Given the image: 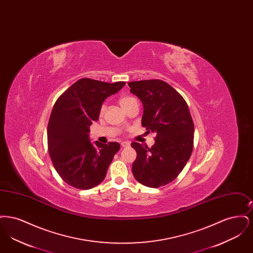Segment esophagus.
Returning <instances> with one entry per match:
<instances>
[{
  "mask_svg": "<svg viewBox=\"0 0 253 253\" xmlns=\"http://www.w3.org/2000/svg\"><path fill=\"white\" fill-rule=\"evenodd\" d=\"M121 146H122L123 148L129 147V146H130V142H128V141H123V142H121Z\"/></svg>",
  "mask_w": 253,
  "mask_h": 253,
  "instance_id": "1",
  "label": "esophagus"
}]
</instances>
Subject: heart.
<instances>
[{
  "mask_svg": "<svg viewBox=\"0 0 253 253\" xmlns=\"http://www.w3.org/2000/svg\"><path fill=\"white\" fill-rule=\"evenodd\" d=\"M134 101H136L135 98L129 96H122L119 99V102H120L121 107L124 109L125 111L129 108ZM104 111H105V105H102L101 108H100V115H102L104 113Z\"/></svg>",
  "mask_w": 253,
  "mask_h": 253,
  "instance_id": "1",
  "label": "heart"
}]
</instances>
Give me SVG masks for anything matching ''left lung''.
<instances>
[{
    "label": "left lung",
    "mask_w": 253,
    "mask_h": 253,
    "mask_svg": "<svg viewBox=\"0 0 253 253\" xmlns=\"http://www.w3.org/2000/svg\"><path fill=\"white\" fill-rule=\"evenodd\" d=\"M128 85L142 102V126L147 132L157 133L152 148L132 142L136 151L132 174L147 187L165 186L178 176L193 152L194 126L189 107L180 94L163 81H139Z\"/></svg>",
    "instance_id": "1"
}]
</instances>
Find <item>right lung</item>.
<instances>
[{"mask_svg": "<svg viewBox=\"0 0 253 253\" xmlns=\"http://www.w3.org/2000/svg\"><path fill=\"white\" fill-rule=\"evenodd\" d=\"M124 82L103 83L81 79L56 101L47 126L49 155L62 180L80 190H89L104 180L118 142H91L90 126L98 120L104 100L118 93Z\"/></svg>", "mask_w": 253, "mask_h": 253, "instance_id": "obj_1", "label": "right lung"}]
</instances>
